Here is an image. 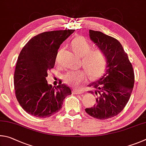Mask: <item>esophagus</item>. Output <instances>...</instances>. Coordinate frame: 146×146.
Segmentation results:
<instances>
[{"mask_svg":"<svg viewBox=\"0 0 146 146\" xmlns=\"http://www.w3.org/2000/svg\"><path fill=\"white\" fill-rule=\"evenodd\" d=\"M84 92V90L82 89H74L73 90V93L75 94H81Z\"/></svg>","mask_w":146,"mask_h":146,"instance_id":"34e87169","label":"esophagus"}]
</instances>
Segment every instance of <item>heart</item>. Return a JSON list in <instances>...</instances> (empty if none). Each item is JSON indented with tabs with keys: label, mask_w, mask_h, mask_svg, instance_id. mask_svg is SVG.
Wrapping results in <instances>:
<instances>
[{
	"label": "heart",
	"mask_w": 146,
	"mask_h": 146,
	"mask_svg": "<svg viewBox=\"0 0 146 146\" xmlns=\"http://www.w3.org/2000/svg\"><path fill=\"white\" fill-rule=\"evenodd\" d=\"M71 47L76 54L81 56L83 65L92 79L99 78L105 70L106 56L103 50L92 48V45L81 36L75 38L71 42ZM61 50L58 51L56 62L60 61ZM66 83L71 86H78L85 80L86 73L83 70L69 71L64 77Z\"/></svg>",
	"instance_id": "obj_1"
}]
</instances>
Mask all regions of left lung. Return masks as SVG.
<instances>
[{
  "instance_id": "8db88e82",
  "label": "left lung",
  "mask_w": 146,
  "mask_h": 146,
  "mask_svg": "<svg viewBox=\"0 0 146 146\" xmlns=\"http://www.w3.org/2000/svg\"><path fill=\"white\" fill-rule=\"evenodd\" d=\"M89 36L106 56V69L102 77L88 86L96 96L97 104L85 111L94 118L104 120L116 116L128 102L135 76L128 56L118 40L100 31H89Z\"/></svg>"
}]
</instances>
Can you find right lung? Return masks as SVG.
Returning <instances> with one entry per match:
<instances>
[{
  "label": "right lung",
  "mask_w": 146,
  "mask_h": 146,
  "mask_svg": "<svg viewBox=\"0 0 146 146\" xmlns=\"http://www.w3.org/2000/svg\"><path fill=\"white\" fill-rule=\"evenodd\" d=\"M74 29L52 31L35 36L18 58L14 74L15 94L20 105L33 116L45 118L62 108L63 100L72 94L65 84L48 85L47 72L54 67L58 50Z\"/></svg>",
  "instance_id": "add662e5"
}]
</instances>
